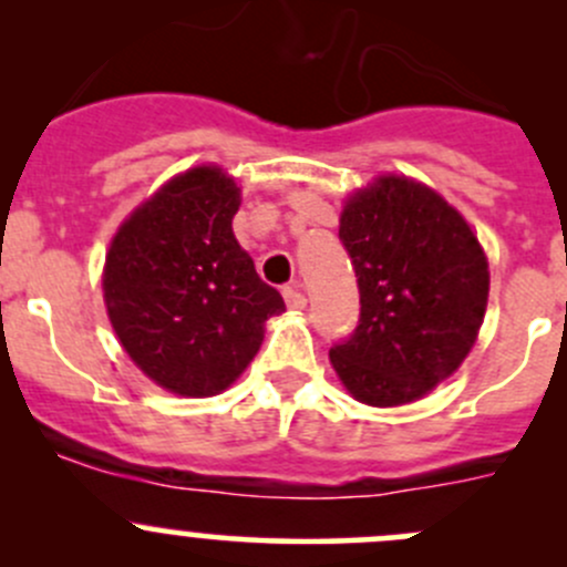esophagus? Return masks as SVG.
<instances>
[{"instance_id": "esophagus-1", "label": "esophagus", "mask_w": 567, "mask_h": 567, "mask_svg": "<svg viewBox=\"0 0 567 567\" xmlns=\"http://www.w3.org/2000/svg\"><path fill=\"white\" fill-rule=\"evenodd\" d=\"M282 296H285V305H288L290 310H305L307 307V296H305V290H301V282L285 285Z\"/></svg>"}]
</instances>
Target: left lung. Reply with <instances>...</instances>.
<instances>
[{
	"instance_id": "1",
	"label": "left lung",
	"mask_w": 567,
	"mask_h": 567,
	"mask_svg": "<svg viewBox=\"0 0 567 567\" xmlns=\"http://www.w3.org/2000/svg\"><path fill=\"white\" fill-rule=\"evenodd\" d=\"M340 241L359 285V323L329 359L368 405L420 400L472 351L488 305V260L436 192L381 177L348 199Z\"/></svg>"
}]
</instances>
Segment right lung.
Instances as JSON below:
<instances>
[{"mask_svg": "<svg viewBox=\"0 0 567 567\" xmlns=\"http://www.w3.org/2000/svg\"><path fill=\"white\" fill-rule=\"evenodd\" d=\"M238 205L219 167L188 169L125 219L106 255L104 299L125 353L183 398L227 390L285 310L233 236Z\"/></svg>", "mask_w": 567, "mask_h": 567, "instance_id": "1", "label": "right lung"}]
</instances>
